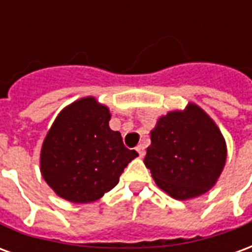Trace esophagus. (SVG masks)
<instances>
[{"label":"esophagus","instance_id":"esophagus-1","mask_svg":"<svg viewBox=\"0 0 252 252\" xmlns=\"http://www.w3.org/2000/svg\"><path fill=\"white\" fill-rule=\"evenodd\" d=\"M136 151L137 154H139V157L143 158V157H144V154H146V147H144V144H139V146L136 147Z\"/></svg>","mask_w":252,"mask_h":252}]
</instances>
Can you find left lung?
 <instances>
[{
    "instance_id": "obj_1",
    "label": "left lung",
    "mask_w": 252,
    "mask_h": 252,
    "mask_svg": "<svg viewBox=\"0 0 252 252\" xmlns=\"http://www.w3.org/2000/svg\"><path fill=\"white\" fill-rule=\"evenodd\" d=\"M150 135L144 164L170 197L189 200L216 185L227 160V143L202 108L189 102L184 110L160 116Z\"/></svg>"
}]
</instances>
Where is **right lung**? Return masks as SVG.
Wrapping results in <instances>:
<instances>
[{
	"label": "right lung",
	"instance_id": "obj_1",
	"mask_svg": "<svg viewBox=\"0 0 252 252\" xmlns=\"http://www.w3.org/2000/svg\"><path fill=\"white\" fill-rule=\"evenodd\" d=\"M110 110L89 95L63 108L47 132L40 173L55 194L75 204L99 200L137 157L109 128Z\"/></svg>",
	"mask_w": 252,
	"mask_h": 252
}]
</instances>
